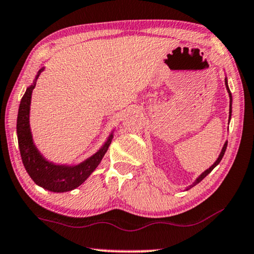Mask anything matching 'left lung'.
<instances>
[{
  "instance_id": "1",
  "label": "left lung",
  "mask_w": 254,
  "mask_h": 254,
  "mask_svg": "<svg viewBox=\"0 0 254 254\" xmlns=\"http://www.w3.org/2000/svg\"><path fill=\"white\" fill-rule=\"evenodd\" d=\"M224 84H226V87H227V91H228V93H229V99H230V103H229V120L231 119V113H233V95H231V92H230V90H229V86H228V79H227V77L224 78ZM227 144H228V141H226L224 142V145H223V147H222V149H221V152H220V155L217 156V159H216V161L214 162L212 166H210L208 169H206L205 171H203V173H201L199 175V176L195 178V181L193 182V183L192 184H190L189 185V187H187L185 188V190H189V189H191L192 187H194V185H197L199 182H201L203 178H205L207 175H208L210 171H212L214 168H215L217 164L220 163V161L221 160H222V158H223V155H224V152H226V149H227Z\"/></svg>"
}]
</instances>
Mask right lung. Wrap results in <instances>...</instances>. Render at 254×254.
Wrapping results in <instances>:
<instances>
[{"label": "right lung", "mask_w": 254, "mask_h": 254, "mask_svg": "<svg viewBox=\"0 0 254 254\" xmlns=\"http://www.w3.org/2000/svg\"><path fill=\"white\" fill-rule=\"evenodd\" d=\"M44 70L45 66L38 71L33 83L26 88V92L21 98L17 117V137L23 164L34 183L45 190L61 193L74 190L91 176L112 144L114 130H112L107 140L94 154L79 163L61 164L46 159L34 144L30 126L32 92L37 84V79Z\"/></svg>", "instance_id": "1"}]
</instances>
